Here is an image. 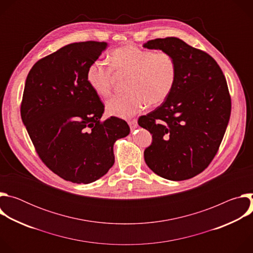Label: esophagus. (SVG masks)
<instances>
[{
  "label": "esophagus",
  "mask_w": 253,
  "mask_h": 253,
  "mask_svg": "<svg viewBox=\"0 0 253 253\" xmlns=\"http://www.w3.org/2000/svg\"><path fill=\"white\" fill-rule=\"evenodd\" d=\"M128 124H129V126H130V128L131 129H135L136 127H137V120L136 119H133V120H130V121H128Z\"/></svg>",
  "instance_id": "esophagus-1"
}]
</instances>
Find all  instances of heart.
Listing matches in <instances>:
<instances>
[{
    "instance_id": "heart-1",
    "label": "heart",
    "mask_w": 253,
    "mask_h": 253,
    "mask_svg": "<svg viewBox=\"0 0 253 253\" xmlns=\"http://www.w3.org/2000/svg\"><path fill=\"white\" fill-rule=\"evenodd\" d=\"M110 65L102 61L93 62L87 69L86 80L96 94L108 97L113 91L114 73L128 77L125 88L129 92L106 103V111L111 116L129 118L140 112L146 104L159 106L175 86L177 64L168 52L126 45L112 51Z\"/></svg>"
}]
</instances>
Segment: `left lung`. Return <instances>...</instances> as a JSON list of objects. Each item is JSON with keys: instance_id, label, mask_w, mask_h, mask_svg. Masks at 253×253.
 <instances>
[{"instance_id": "1", "label": "left lung", "mask_w": 253, "mask_h": 253, "mask_svg": "<svg viewBox=\"0 0 253 253\" xmlns=\"http://www.w3.org/2000/svg\"><path fill=\"white\" fill-rule=\"evenodd\" d=\"M143 46L170 53L177 64L170 96L138 119L139 126L152 134L144 159L165 179H190L208 167L226 131L231 113L226 79L209 54L179 38H158Z\"/></svg>"}]
</instances>
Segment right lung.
<instances>
[{
    "instance_id": "add662e5",
    "label": "right lung",
    "mask_w": 253,
    "mask_h": 253,
    "mask_svg": "<svg viewBox=\"0 0 253 253\" xmlns=\"http://www.w3.org/2000/svg\"><path fill=\"white\" fill-rule=\"evenodd\" d=\"M105 42L69 44L30 70L21 117L43 163L67 181L88 184L114 164L113 145L127 136L126 121L101 120L104 104L86 80Z\"/></svg>"
}]
</instances>
